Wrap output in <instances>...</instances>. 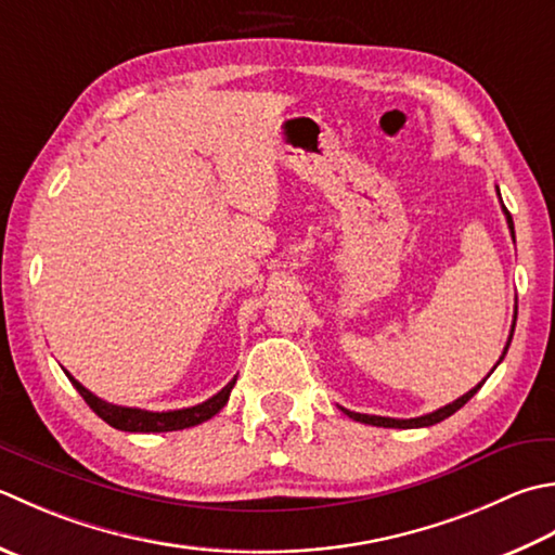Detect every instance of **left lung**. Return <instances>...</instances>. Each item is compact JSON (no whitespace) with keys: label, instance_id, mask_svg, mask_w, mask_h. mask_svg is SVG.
Instances as JSON below:
<instances>
[{"label":"left lung","instance_id":"8db88e82","mask_svg":"<svg viewBox=\"0 0 555 555\" xmlns=\"http://www.w3.org/2000/svg\"><path fill=\"white\" fill-rule=\"evenodd\" d=\"M498 197H501V190H498ZM501 204H503V199H501ZM503 214H505L507 228H509V233H513V241H515V223H513V216H509V211L505 209V204H503ZM513 332H515V322H513V330H509V336H507V344H505V351H503V356H501V361H503L507 349H509V341H513ZM501 361H498V363H501ZM493 371H495V367H493ZM493 371H491V373H493ZM491 373H488V375H491ZM483 383H486V379H483ZM483 383H479L474 389H469V392L462 395L460 399H454L452 404L442 406V409H438V411H433V414L418 416V418H387V416L356 414V411H349V409H344V406H341V411H344V414L349 416V418H353V421L367 423V426H379V428H426V426H433V423H440V421H444L448 416H452L454 411H460V409L466 404V401H469L476 392H479Z\"/></svg>","mask_w":555,"mask_h":555}]
</instances>
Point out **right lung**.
<instances>
[{
    "mask_svg": "<svg viewBox=\"0 0 555 555\" xmlns=\"http://www.w3.org/2000/svg\"><path fill=\"white\" fill-rule=\"evenodd\" d=\"M67 377H69V383L76 387V392L83 397L86 404H89L95 414L107 423V426H113L117 430H127V433H168V430H182V428L199 426V423L209 421L225 406V401H228V397H231V389L237 379V377H233L219 395H214L211 399L202 401V404H197V406L178 409V411H146V409H132V406H117V404H111V401L98 399L93 392H89V389L79 383V379H74L69 373H67Z\"/></svg>",
    "mask_w": 555,
    "mask_h": 555,
    "instance_id": "obj_1",
    "label": "right lung"
}]
</instances>
